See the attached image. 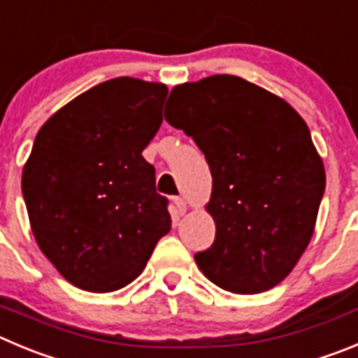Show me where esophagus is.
I'll list each match as a JSON object with an SVG mask.
<instances>
[{"label":"esophagus","instance_id":"obj_1","mask_svg":"<svg viewBox=\"0 0 358 358\" xmlns=\"http://www.w3.org/2000/svg\"><path fill=\"white\" fill-rule=\"evenodd\" d=\"M175 205H176V210H178L180 215H183V213L187 212V201L183 198H175Z\"/></svg>","mask_w":358,"mask_h":358}]
</instances>
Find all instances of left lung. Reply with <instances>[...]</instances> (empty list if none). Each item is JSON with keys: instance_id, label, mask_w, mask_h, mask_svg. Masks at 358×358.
<instances>
[{"instance_id": "1", "label": "left lung", "mask_w": 358, "mask_h": 358, "mask_svg": "<svg viewBox=\"0 0 358 358\" xmlns=\"http://www.w3.org/2000/svg\"><path fill=\"white\" fill-rule=\"evenodd\" d=\"M169 125L199 146L212 173V247L194 256L213 285L252 295L289 275L315 233L323 160L302 116L268 90L210 76L171 90Z\"/></svg>"}]
</instances>
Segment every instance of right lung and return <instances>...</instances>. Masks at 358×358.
Wrapping results in <instances>:
<instances>
[{
    "instance_id": "obj_1",
    "label": "right lung",
    "mask_w": 358,
    "mask_h": 358,
    "mask_svg": "<svg viewBox=\"0 0 358 358\" xmlns=\"http://www.w3.org/2000/svg\"><path fill=\"white\" fill-rule=\"evenodd\" d=\"M168 86L116 78L55 113L22 168L33 236L85 292L109 293L145 270L171 229L168 199L143 157L162 123Z\"/></svg>"
}]
</instances>
